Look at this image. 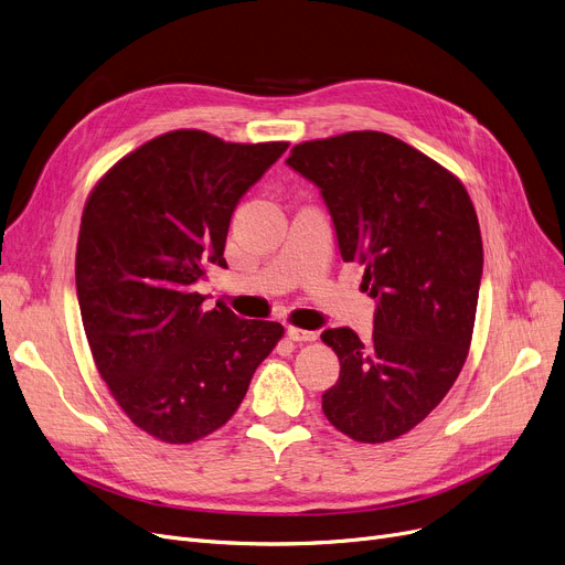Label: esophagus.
Segmentation results:
<instances>
[{"instance_id": "esophagus-1", "label": "esophagus", "mask_w": 565, "mask_h": 565, "mask_svg": "<svg viewBox=\"0 0 565 565\" xmlns=\"http://www.w3.org/2000/svg\"><path fill=\"white\" fill-rule=\"evenodd\" d=\"M286 334H288V339H292V341H316L318 339V334L316 332H311V330H300V328H292V324H288L286 328Z\"/></svg>"}]
</instances>
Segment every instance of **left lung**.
I'll return each mask as SVG.
<instances>
[{
  "label": "left lung",
  "mask_w": 565,
  "mask_h": 565,
  "mask_svg": "<svg viewBox=\"0 0 565 565\" xmlns=\"http://www.w3.org/2000/svg\"><path fill=\"white\" fill-rule=\"evenodd\" d=\"M286 164L320 188L341 258L364 265L362 290L377 302L369 343L350 328L320 334L341 362L324 417L354 441L396 439L467 360L483 275L477 211L449 169L375 130L302 141Z\"/></svg>",
  "instance_id": "8db88e82"
}]
</instances>
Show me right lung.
Returning <instances> with one entry per match:
<instances>
[{
    "instance_id": "add662e5",
    "label": "right lung",
    "mask_w": 565,
    "mask_h": 565,
    "mask_svg": "<svg viewBox=\"0 0 565 565\" xmlns=\"http://www.w3.org/2000/svg\"><path fill=\"white\" fill-rule=\"evenodd\" d=\"M286 148L164 132L118 160L86 199L75 254L86 341L118 407L160 441L222 428L284 337L279 322L205 311L194 284L226 263L237 201Z\"/></svg>"
}]
</instances>
